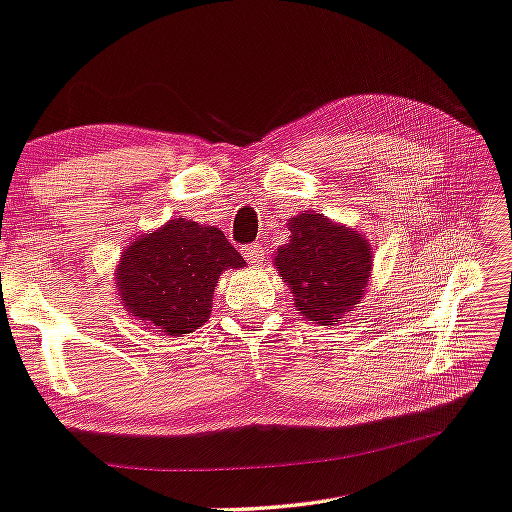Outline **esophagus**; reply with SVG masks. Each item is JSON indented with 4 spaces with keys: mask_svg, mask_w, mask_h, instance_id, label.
Wrapping results in <instances>:
<instances>
[{
    "mask_svg": "<svg viewBox=\"0 0 512 512\" xmlns=\"http://www.w3.org/2000/svg\"><path fill=\"white\" fill-rule=\"evenodd\" d=\"M241 255H244L248 259V264H259L264 259V248L259 244H250V246H244L241 248Z\"/></svg>",
    "mask_w": 512,
    "mask_h": 512,
    "instance_id": "34e87169",
    "label": "esophagus"
}]
</instances>
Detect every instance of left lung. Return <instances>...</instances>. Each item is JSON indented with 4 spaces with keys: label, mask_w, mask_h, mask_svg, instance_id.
<instances>
[{
    "label": "left lung",
    "mask_w": 512,
    "mask_h": 512,
    "mask_svg": "<svg viewBox=\"0 0 512 512\" xmlns=\"http://www.w3.org/2000/svg\"><path fill=\"white\" fill-rule=\"evenodd\" d=\"M288 244L275 250L273 266L293 293V304L320 327L338 324L360 304L371 280L374 246L360 230L302 210L288 219Z\"/></svg>",
    "instance_id": "8db88e82"
}]
</instances>
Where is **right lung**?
I'll list each match as a JSON object with an SVG mask.
<instances>
[{
	"instance_id": "1",
	"label": "right lung",
	"mask_w": 512,
	"mask_h": 512,
	"mask_svg": "<svg viewBox=\"0 0 512 512\" xmlns=\"http://www.w3.org/2000/svg\"><path fill=\"white\" fill-rule=\"evenodd\" d=\"M244 266L219 228L179 217L125 246L114 286L123 309L147 329L183 338L210 320L221 273Z\"/></svg>"
}]
</instances>
